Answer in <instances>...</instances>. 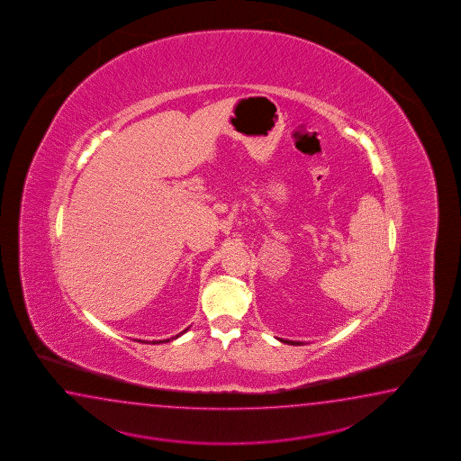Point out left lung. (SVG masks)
I'll use <instances>...</instances> for the list:
<instances>
[{
	"instance_id": "left-lung-1",
	"label": "left lung",
	"mask_w": 461,
	"mask_h": 461,
	"mask_svg": "<svg viewBox=\"0 0 461 461\" xmlns=\"http://www.w3.org/2000/svg\"><path fill=\"white\" fill-rule=\"evenodd\" d=\"M280 340L283 343H289V345H301V342H291V340H283V339H280Z\"/></svg>"
}]
</instances>
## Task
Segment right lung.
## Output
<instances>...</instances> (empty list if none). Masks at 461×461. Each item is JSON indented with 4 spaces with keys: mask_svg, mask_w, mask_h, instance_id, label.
<instances>
[{
    "mask_svg": "<svg viewBox=\"0 0 461 461\" xmlns=\"http://www.w3.org/2000/svg\"><path fill=\"white\" fill-rule=\"evenodd\" d=\"M186 330H188V329H186ZM186 330H183V332H186ZM183 332H181V334H183ZM180 335H176V337H172V339H167V340H163V342H170V340H173V339H178V337H180ZM139 342H140V340H139ZM158 342H162V340H158ZM158 342H152V343H158Z\"/></svg>",
    "mask_w": 461,
    "mask_h": 461,
    "instance_id": "right-lung-1",
    "label": "right lung"
}]
</instances>
